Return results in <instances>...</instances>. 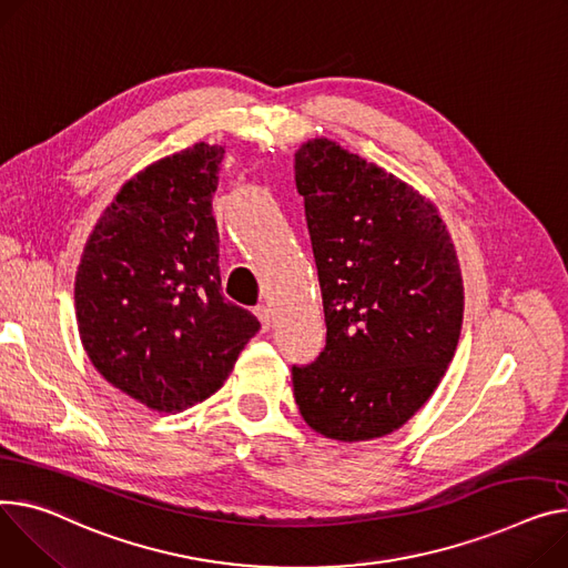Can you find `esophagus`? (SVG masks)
<instances>
[{
	"instance_id": "1",
	"label": "esophagus",
	"mask_w": 568,
	"mask_h": 568,
	"mask_svg": "<svg viewBox=\"0 0 568 568\" xmlns=\"http://www.w3.org/2000/svg\"><path fill=\"white\" fill-rule=\"evenodd\" d=\"M255 315L262 322V328L270 331V326H272V311H270V306H264V304L255 306Z\"/></svg>"
}]
</instances>
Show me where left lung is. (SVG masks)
<instances>
[{"label":"left lung","mask_w":568,"mask_h":568,"mask_svg":"<svg viewBox=\"0 0 568 568\" xmlns=\"http://www.w3.org/2000/svg\"><path fill=\"white\" fill-rule=\"evenodd\" d=\"M322 287L326 345L292 365L294 399L322 436L356 443L399 429L455 356L464 283L436 207L328 139L294 155Z\"/></svg>","instance_id":"obj_1"}]
</instances>
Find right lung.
<instances>
[{
	"mask_svg": "<svg viewBox=\"0 0 568 568\" xmlns=\"http://www.w3.org/2000/svg\"><path fill=\"white\" fill-rule=\"evenodd\" d=\"M221 145L196 143L123 184L74 278L84 349L104 379L160 413L207 399L260 322L225 301L212 199Z\"/></svg>",
	"mask_w": 568,
	"mask_h": 568,
	"instance_id": "add662e5",
	"label": "right lung"
}]
</instances>
